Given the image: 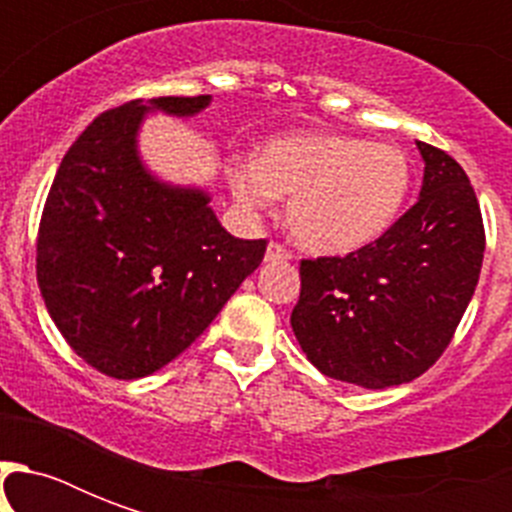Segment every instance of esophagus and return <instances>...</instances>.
<instances>
[{"label":"esophagus","mask_w":512,"mask_h":512,"mask_svg":"<svg viewBox=\"0 0 512 512\" xmlns=\"http://www.w3.org/2000/svg\"><path fill=\"white\" fill-rule=\"evenodd\" d=\"M292 249H287L284 244H271L268 247V252H265V260L268 263H287V260H292Z\"/></svg>","instance_id":"obj_1"}]
</instances>
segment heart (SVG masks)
Wrapping results in <instances>:
<instances>
[{
	"instance_id": "heart-1",
	"label": "heart",
	"mask_w": 512,
	"mask_h": 512,
	"mask_svg": "<svg viewBox=\"0 0 512 512\" xmlns=\"http://www.w3.org/2000/svg\"><path fill=\"white\" fill-rule=\"evenodd\" d=\"M228 180L247 209H268L276 196H289L295 239L324 255H342L393 225L412 185V164L390 143L292 132L268 140L255 162H233Z\"/></svg>"
}]
</instances>
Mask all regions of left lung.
I'll list each match as a JSON object with an SVG mask.
<instances>
[{"mask_svg":"<svg viewBox=\"0 0 512 512\" xmlns=\"http://www.w3.org/2000/svg\"><path fill=\"white\" fill-rule=\"evenodd\" d=\"M420 199L372 244L300 260L292 329L321 374L361 388L401 385L436 364L476 292L486 233L452 156L417 143Z\"/></svg>","mask_w":512,"mask_h":512,"instance_id":"left-lung-1","label":"left lung"}]
</instances>
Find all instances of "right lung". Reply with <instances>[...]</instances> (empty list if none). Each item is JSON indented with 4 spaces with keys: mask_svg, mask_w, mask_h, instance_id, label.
I'll return each instance as SVG.
<instances>
[{
    "mask_svg": "<svg viewBox=\"0 0 512 512\" xmlns=\"http://www.w3.org/2000/svg\"><path fill=\"white\" fill-rule=\"evenodd\" d=\"M207 103L167 95L103 111L71 143L44 201V305L76 356L116 380L170 364L263 263L268 241L233 239L207 193L156 183L135 154L148 108L191 116Z\"/></svg>",
    "mask_w": 512,
    "mask_h": 512,
    "instance_id": "add662e5",
    "label": "right lung"
}]
</instances>
